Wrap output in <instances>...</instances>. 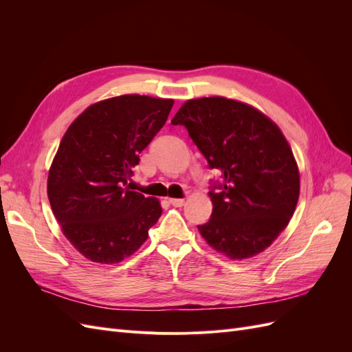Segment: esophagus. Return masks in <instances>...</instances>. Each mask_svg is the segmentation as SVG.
Segmentation results:
<instances>
[{
	"mask_svg": "<svg viewBox=\"0 0 352 352\" xmlns=\"http://www.w3.org/2000/svg\"><path fill=\"white\" fill-rule=\"evenodd\" d=\"M168 202L175 207H182L185 204V199L184 198H168Z\"/></svg>",
	"mask_w": 352,
	"mask_h": 352,
	"instance_id": "obj_1",
	"label": "esophagus"
}]
</instances>
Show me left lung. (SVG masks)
Returning <instances> with one entry per match:
<instances>
[{"instance_id":"obj_1","label":"left lung","mask_w":352,"mask_h":352,"mask_svg":"<svg viewBox=\"0 0 352 352\" xmlns=\"http://www.w3.org/2000/svg\"><path fill=\"white\" fill-rule=\"evenodd\" d=\"M172 123L186 127L210 168L221 173L210 186L212 212L198 226L201 236L232 260L270 247L300 197L298 166L279 127L251 105L223 97L186 101Z\"/></svg>"}]
</instances>
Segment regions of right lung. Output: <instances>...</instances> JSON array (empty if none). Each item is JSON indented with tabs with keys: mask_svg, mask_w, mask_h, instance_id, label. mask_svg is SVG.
Wrapping results in <instances>:
<instances>
[{
	"mask_svg": "<svg viewBox=\"0 0 352 352\" xmlns=\"http://www.w3.org/2000/svg\"><path fill=\"white\" fill-rule=\"evenodd\" d=\"M173 102L146 95L104 100L85 110L63 136L48 173V199L65 236L83 257L122 261L162 216L157 198L126 184Z\"/></svg>",
	"mask_w": 352,
	"mask_h": 352,
	"instance_id": "right-lung-1",
	"label": "right lung"
}]
</instances>
